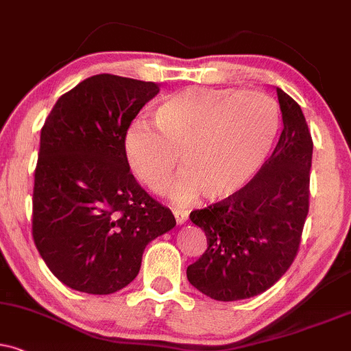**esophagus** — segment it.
<instances>
[{"instance_id": "obj_1", "label": "esophagus", "mask_w": 351, "mask_h": 351, "mask_svg": "<svg viewBox=\"0 0 351 351\" xmlns=\"http://www.w3.org/2000/svg\"><path fill=\"white\" fill-rule=\"evenodd\" d=\"M172 213H174V216H176L177 224H184L185 221H187V218H189L187 211H184V210H172Z\"/></svg>"}]
</instances>
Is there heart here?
<instances>
[{"label":"heart","instance_id":"heart-1","mask_svg":"<svg viewBox=\"0 0 351 351\" xmlns=\"http://www.w3.org/2000/svg\"><path fill=\"white\" fill-rule=\"evenodd\" d=\"M153 125L125 130L123 154L133 176L154 193L166 192L182 156L185 169L171 198L190 205L202 193L223 198L254 179L274 148L280 112L255 90L187 88L159 104Z\"/></svg>","mask_w":351,"mask_h":351}]
</instances>
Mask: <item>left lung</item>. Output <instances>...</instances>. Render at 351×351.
Here are the masks:
<instances>
[{
  "mask_svg": "<svg viewBox=\"0 0 351 351\" xmlns=\"http://www.w3.org/2000/svg\"><path fill=\"white\" fill-rule=\"evenodd\" d=\"M283 132L274 153L247 185L193 210L208 247L187 267V278L216 301L257 296L287 274L309 211L313 138L301 107L276 88Z\"/></svg>",
  "mask_w": 351,
  "mask_h": 351,
  "instance_id": "8db88e82",
  "label": "left lung"
}]
</instances>
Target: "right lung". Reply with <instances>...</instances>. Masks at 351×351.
I'll list each match as a JSON object with an SVG mask.
<instances>
[{
  "label": "right lung",
  "mask_w": 351,
  "mask_h": 351,
  "mask_svg": "<svg viewBox=\"0 0 351 351\" xmlns=\"http://www.w3.org/2000/svg\"><path fill=\"white\" fill-rule=\"evenodd\" d=\"M159 93L151 81L96 75L56 101L40 132L32 236L62 283L112 295L132 283L145 247L176 226L130 172L125 130Z\"/></svg>",
  "instance_id": "1"
}]
</instances>
